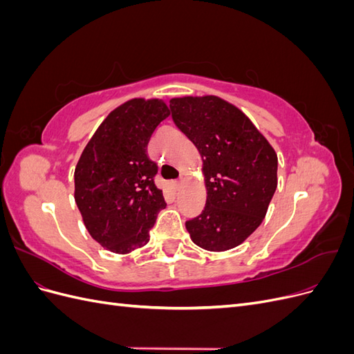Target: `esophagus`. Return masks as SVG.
Segmentation results:
<instances>
[{"mask_svg": "<svg viewBox=\"0 0 354 354\" xmlns=\"http://www.w3.org/2000/svg\"><path fill=\"white\" fill-rule=\"evenodd\" d=\"M173 185H174V189L178 190L181 187V185H183V180H176V181H173Z\"/></svg>", "mask_w": 354, "mask_h": 354, "instance_id": "1", "label": "esophagus"}]
</instances>
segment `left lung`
Wrapping results in <instances>:
<instances>
[{
  "label": "left lung",
  "instance_id": "8db88e82",
  "mask_svg": "<svg viewBox=\"0 0 354 354\" xmlns=\"http://www.w3.org/2000/svg\"><path fill=\"white\" fill-rule=\"evenodd\" d=\"M171 116L203 160L207 203L186 221L207 251L241 245L260 226L277 186V156L238 108L214 95L169 102Z\"/></svg>",
  "mask_w": 354,
  "mask_h": 354
}]
</instances>
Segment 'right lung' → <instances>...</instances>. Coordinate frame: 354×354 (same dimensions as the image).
Returning a JSON list of instances; mask_svg holds the SVG:
<instances>
[{"mask_svg":"<svg viewBox=\"0 0 354 354\" xmlns=\"http://www.w3.org/2000/svg\"><path fill=\"white\" fill-rule=\"evenodd\" d=\"M168 115L160 100L124 103L102 122L75 168V202L85 227L112 252L146 245L158 212L167 207L147 143Z\"/></svg>","mask_w":354,"mask_h":354,"instance_id":"1","label":"right lung"}]
</instances>
